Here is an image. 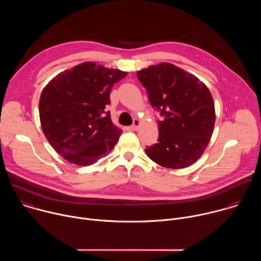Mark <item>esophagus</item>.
I'll use <instances>...</instances> for the list:
<instances>
[{
  "label": "esophagus",
  "mask_w": 261,
  "mask_h": 261,
  "mask_svg": "<svg viewBox=\"0 0 261 261\" xmlns=\"http://www.w3.org/2000/svg\"><path fill=\"white\" fill-rule=\"evenodd\" d=\"M139 126H140V121L139 120H137V119H135L134 120V122H133V124H132V126L130 127L132 130H134V131H136L138 128H139Z\"/></svg>",
  "instance_id": "1"
}]
</instances>
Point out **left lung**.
<instances>
[{"label": "left lung", "mask_w": 261, "mask_h": 261, "mask_svg": "<svg viewBox=\"0 0 261 261\" xmlns=\"http://www.w3.org/2000/svg\"><path fill=\"white\" fill-rule=\"evenodd\" d=\"M158 121V142L147 157L167 168L188 167L202 155L215 125V105L206 86L193 74L169 63L137 71Z\"/></svg>", "instance_id": "1"}]
</instances>
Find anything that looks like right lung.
<instances>
[{"mask_svg":"<svg viewBox=\"0 0 261 261\" xmlns=\"http://www.w3.org/2000/svg\"><path fill=\"white\" fill-rule=\"evenodd\" d=\"M127 72L85 62L53 79L39 101L42 131L56 152L70 163L88 166L106 156L122 130L106 105L114 85Z\"/></svg>","mask_w":261,"mask_h":261,"instance_id":"right-lung-1","label":"right lung"}]
</instances>
